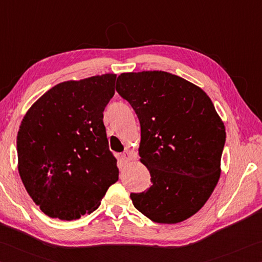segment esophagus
I'll return each instance as SVG.
<instances>
[{
	"label": "esophagus",
	"mask_w": 262,
	"mask_h": 262,
	"mask_svg": "<svg viewBox=\"0 0 262 262\" xmlns=\"http://www.w3.org/2000/svg\"><path fill=\"white\" fill-rule=\"evenodd\" d=\"M121 158L124 160V161L125 162H127V161H130V160L132 159V157H131V153L128 152V150H125V152L124 153H122V155H121Z\"/></svg>",
	"instance_id": "esophagus-1"
}]
</instances>
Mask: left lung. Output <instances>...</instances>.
Instances as JSON below:
<instances>
[{"instance_id":"8db88e82","label":"left lung","mask_w":262,"mask_h":262,"mask_svg":"<svg viewBox=\"0 0 262 262\" xmlns=\"http://www.w3.org/2000/svg\"><path fill=\"white\" fill-rule=\"evenodd\" d=\"M117 93L138 116L140 161L150 185L131 193L135 207L157 223H178L206 204L221 173L226 127L209 96L164 71L118 76Z\"/></svg>"}]
</instances>
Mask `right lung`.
<instances>
[{
	"label": "right lung",
	"mask_w": 262,
	"mask_h": 262,
	"mask_svg": "<svg viewBox=\"0 0 262 262\" xmlns=\"http://www.w3.org/2000/svg\"><path fill=\"white\" fill-rule=\"evenodd\" d=\"M116 75L64 81L41 96L17 135L18 171L27 193L50 217L79 219L98 208L118 181L103 110Z\"/></svg>",
	"instance_id": "right-lung-1"
}]
</instances>
